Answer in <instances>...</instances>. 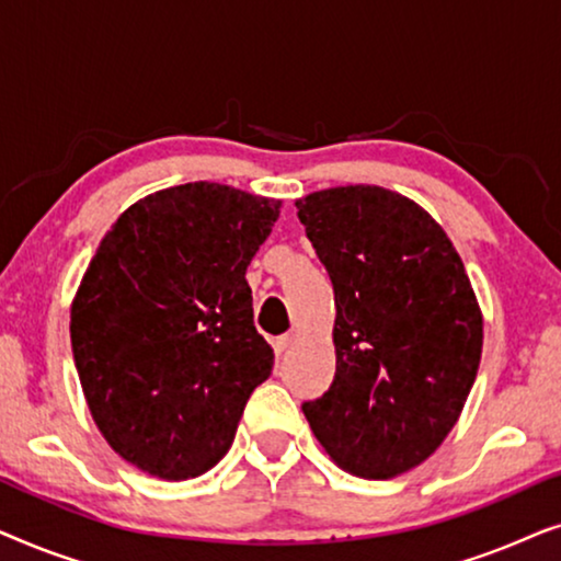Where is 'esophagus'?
Listing matches in <instances>:
<instances>
[{
    "mask_svg": "<svg viewBox=\"0 0 561 561\" xmlns=\"http://www.w3.org/2000/svg\"><path fill=\"white\" fill-rule=\"evenodd\" d=\"M290 344H294V334H283V336H278V340L273 342V350H275V355H283V352H286Z\"/></svg>",
    "mask_w": 561,
    "mask_h": 561,
    "instance_id": "1",
    "label": "esophagus"
}]
</instances>
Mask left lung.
Returning a JSON list of instances; mask_svg holds the SVG:
<instances>
[{
	"label": "left lung",
	"instance_id": "obj_1",
	"mask_svg": "<svg viewBox=\"0 0 561 561\" xmlns=\"http://www.w3.org/2000/svg\"><path fill=\"white\" fill-rule=\"evenodd\" d=\"M296 209L336 306L334 380L304 416L342 470L396 478L434 455L465 409L478 298L447 232L396 191L327 188Z\"/></svg>",
	"mask_w": 561,
	"mask_h": 561
}]
</instances>
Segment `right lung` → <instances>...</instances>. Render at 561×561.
<instances>
[{
  "instance_id": "1",
  "label": "right lung",
  "mask_w": 561,
  "mask_h": 561,
  "mask_svg": "<svg viewBox=\"0 0 561 561\" xmlns=\"http://www.w3.org/2000/svg\"><path fill=\"white\" fill-rule=\"evenodd\" d=\"M280 202L196 181L114 221L71 306V347L110 447L160 480L211 470L232 447L273 350L252 321L250 260Z\"/></svg>"
}]
</instances>
